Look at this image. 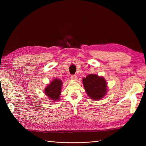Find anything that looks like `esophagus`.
<instances>
[{
    "label": "esophagus",
    "mask_w": 146,
    "mask_h": 146,
    "mask_svg": "<svg viewBox=\"0 0 146 146\" xmlns=\"http://www.w3.org/2000/svg\"><path fill=\"white\" fill-rule=\"evenodd\" d=\"M77 78V77L76 76H75V75H72V76H70V79H71V80H74V81L76 80Z\"/></svg>",
    "instance_id": "obj_1"
}]
</instances>
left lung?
<instances>
[{"label":"left lung","instance_id":"8db88e82","mask_svg":"<svg viewBox=\"0 0 146 146\" xmlns=\"http://www.w3.org/2000/svg\"><path fill=\"white\" fill-rule=\"evenodd\" d=\"M82 83L88 96L93 100H100L108 92V83L102 76L90 74L83 78Z\"/></svg>","mask_w":146,"mask_h":146}]
</instances>
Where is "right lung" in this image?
I'll list each match as a JSON object with an SVG mask.
<instances>
[{
  "mask_svg": "<svg viewBox=\"0 0 146 146\" xmlns=\"http://www.w3.org/2000/svg\"><path fill=\"white\" fill-rule=\"evenodd\" d=\"M63 82L59 78H54L44 88V94L51 102H57L60 100Z\"/></svg>",
  "mask_w": 146,
  "mask_h": 146,
  "instance_id": "add662e5",
  "label": "right lung"
}]
</instances>
